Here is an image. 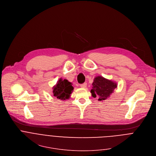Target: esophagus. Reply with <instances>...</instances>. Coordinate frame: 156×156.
<instances>
[{"instance_id":"1","label":"esophagus","mask_w":156,"mask_h":156,"mask_svg":"<svg viewBox=\"0 0 156 156\" xmlns=\"http://www.w3.org/2000/svg\"><path fill=\"white\" fill-rule=\"evenodd\" d=\"M86 86H87V83H83V84H80V87H82V88H86Z\"/></svg>"}]
</instances>
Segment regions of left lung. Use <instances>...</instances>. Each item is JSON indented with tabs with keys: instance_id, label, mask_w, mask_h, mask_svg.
Returning a JSON list of instances; mask_svg holds the SVG:
<instances>
[{
	"instance_id": "obj_1",
	"label": "left lung",
	"mask_w": 156,
	"mask_h": 156,
	"mask_svg": "<svg viewBox=\"0 0 156 156\" xmlns=\"http://www.w3.org/2000/svg\"><path fill=\"white\" fill-rule=\"evenodd\" d=\"M90 90L91 95L97 97L98 101L105 100L109 98L118 87L117 83L112 80L97 76L94 78Z\"/></svg>"
}]
</instances>
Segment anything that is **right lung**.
I'll return each mask as SVG.
<instances>
[{
  "label": "right lung",
  "instance_id": "right-lung-1",
  "mask_svg": "<svg viewBox=\"0 0 156 156\" xmlns=\"http://www.w3.org/2000/svg\"><path fill=\"white\" fill-rule=\"evenodd\" d=\"M72 83L66 79L60 78L57 83L53 87V95L60 100H67L70 98L73 92Z\"/></svg>",
  "mask_w": 156,
  "mask_h": 156
}]
</instances>
